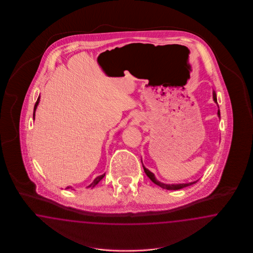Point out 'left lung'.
<instances>
[{"instance_id": "1", "label": "left lung", "mask_w": 253, "mask_h": 253, "mask_svg": "<svg viewBox=\"0 0 253 253\" xmlns=\"http://www.w3.org/2000/svg\"><path fill=\"white\" fill-rule=\"evenodd\" d=\"M213 100H214L215 103H217V97H216V93H215V92H213ZM217 114H218V117L220 118V109H218V113H217ZM143 168H144V170H145L146 175L153 182L154 184H158V185H160L162 188L167 189V190H178V189H182V188H184V187L189 186V185H191V184L197 183V182H192V183H188V184H163V183H161L160 181H158V180L156 179L155 175H154V173H152L149 169H147L144 165H143Z\"/></svg>"}]
</instances>
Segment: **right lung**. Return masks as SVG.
Instances as JSON below:
<instances>
[{
	"instance_id": "1",
	"label": "right lung",
	"mask_w": 253,
	"mask_h": 253,
	"mask_svg": "<svg viewBox=\"0 0 253 253\" xmlns=\"http://www.w3.org/2000/svg\"><path fill=\"white\" fill-rule=\"evenodd\" d=\"M39 102H40V96L38 97V99H37V102L35 103V106H34V110H33V120H34V118H35V111H36V108H37V106H38ZM105 174L106 173H104V174H102V175H100V176L96 177L94 180H93V182H92V184H90L88 187H94L96 184L99 183L100 181L105 177ZM68 188H70L69 186H68L66 189H68Z\"/></svg>"
}]
</instances>
